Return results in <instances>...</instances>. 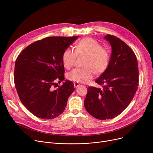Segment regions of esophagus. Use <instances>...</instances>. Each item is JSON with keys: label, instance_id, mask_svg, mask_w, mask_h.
Returning <instances> with one entry per match:
<instances>
[{"label": "esophagus", "instance_id": "34e87169", "mask_svg": "<svg viewBox=\"0 0 153 153\" xmlns=\"http://www.w3.org/2000/svg\"><path fill=\"white\" fill-rule=\"evenodd\" d=\"M74 87H78V86L80 85V84H79V82H76L74 83Z\"/></svg>", "mask_w": 153, "mask_h": 153}]
</instances>
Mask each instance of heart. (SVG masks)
Here are the masks:
<instances>
[{
	"instance_id": "1",
	"label": "heart",
	"mask_w": 153,
	"mask_h": 153,
	"mask_svg": "<svg viewBox=\"0 0 153 153\" xmlns=\"http://www.w3.org/2000/svg\"><path fill=\"white\" fill-rule=\"evenodd\" d=\"M77 56H85L84 68H76L67 74L70 81L87 82L93 78L94 74H102L110 62V53L105 48L91 38L82 39L76 45L74 50L67 48L62 56L64 67L70 69L74 66Z\"/></svg>"
}]
</instances>
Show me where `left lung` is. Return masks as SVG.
<instances>
[{
    "mask_svg": "<svg viewBox=\"0 0 153 153\" xmlns=\"http://www.w3.org/2000/svg\"><path fill=\"white\" fill-rule=\"evenodd\" d=\"M104 38L112 52L108 68L95 81L102 88L89 87L84 100L86 110L101 120L122 114L133 100L139 83L137 58L130 46L115 36Z\"/></svg>",
    "mask_w": 153,
    "mask_h": 153,
    "instance_id": "1",
    "label": "left lung"
}]
</instances>
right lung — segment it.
I'll return each instance as SVG.
<instances>
[{"label":"right lung","mask_w":153,"mask_h":153,"mask_svg":"<svg viewBox=\"0 0 153 153\" xmlns=\"http://www.w3.org/2000/svg\"><path fill=\"white\" fill-rule=\"evenodd\" d=\"M78 36H50L26 47L15 61L14 82L19 99L31 113L53 119L65 110L74 84L64 79L62 56ZM54 87L57 89L54 90Z\"/></svg>","instance_id":"obj_1"}]
</instances>
